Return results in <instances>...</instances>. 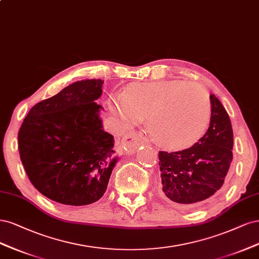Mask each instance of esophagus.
<instances>
[{
	"instance_id": "34e87169",
	"label": "esophagus",
	"mask_w": 259,
	"mask_h": 259,
	"mask_svg": "<svg viewBox=\"0 0 259 259\" xmlns=\"http://www.w3.org/2000/svg\"><path fill=\"white\" fill-rule=\"evenodd\" d=\"M143 136L140 132H129L123 137L122 145L129 154H133L139 148V146L143 144Z\"/></svg>"
}]
</instances>
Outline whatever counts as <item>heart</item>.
<instances>
[{"label": "heart", "mask_w": 259, "mask_h": 259, "mask_svg": "<svg viewBox=\"0 0 259 259\" xmlns=\"http://www.w3.org/2000/svg\"><path fill=\"white\" fill-rule=\"evenodd\" d=\"M111 111L127 124L147 118L153 140L169 149H185L201 139L211 119L207 91L196 82L164 79L132 84L114 95Z\"/></svg>", "instance_id": "b5f03b06"}]
</instances>
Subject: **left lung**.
<instances>
[{
  "label": "left lung",
  "instance_id": "1",
  "mask_svg": "<svg viewBox=\"0 0 259 259\" xmlns=\"http://www.w3.org/2000/svg\"><path fill=\"white\" fill-rule=\"evenodd\" d=\"M210 100V127L199 142L180 152H159L161 195L183 206L191 207L218 193L232 161L230 118L215 95Z\"/></svg>",
  "mask_w": 259,
  "mask_h": 259
}]
</instances>
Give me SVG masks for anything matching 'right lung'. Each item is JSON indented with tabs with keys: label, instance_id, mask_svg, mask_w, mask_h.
Listing matches in <instances>:
<instances>
[{
	"label": "right lung",
	"instance_id": "1",
	"mask_svg": "<svg viewBox=\"0 0 259 259\" xmlns=\"http://www.w3.org/2000/svg\"><path fill=\"white\" fill-rule=\"evenodd\" d=\"M104 80L75 81L33 106L18 133L20 159L41 195L66 205L101 198L115 164V140L96 103Z\"/></svg>",
	"mask_w": 259,
	"mask_h": 259
}]
</instances>
